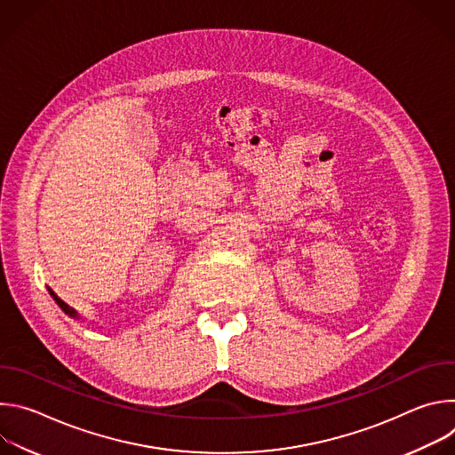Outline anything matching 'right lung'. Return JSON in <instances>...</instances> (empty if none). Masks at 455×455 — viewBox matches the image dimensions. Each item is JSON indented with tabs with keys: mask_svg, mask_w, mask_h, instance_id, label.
Instances as JSON below:
<instances>
[{
	"mask_svg": "<svg viewBox=\"0 0 455 455\" xmlns=\"http://www.w3.org/2000/svg\"><path fill=\"white\" fill-rule=\"evenodd\" d=\"M48 291H50L52 299L57 302V306H59V307H60L64 313H67V315H68V316H72V318H76V320H79V318H81V316H79V313H77L74 307H70L67 302H62V300H60V299H59V297H57V295L52 291V288H48Z\"/></svg>",
	"mask_w": 455,
	"mask_h": 455,
	"instance_id": "1",
	"label": "right lung"
}]
</instances>
